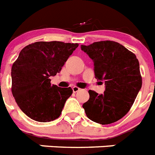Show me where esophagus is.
<instances>
[{
	"label": "esophagus",
	"mask_w": 155,
	"mask_h": 155,
	"mask_svg": "<svg viewBox=\"0 0 155 155\" xmlns=\"http://www.w3.org/2000/svg\"><path fill=\"white\" fill-rule=\"evenodd\" d=\"M72 89H73V92H78V91L80 90V88H79L78 87H76V86L73 87Z\"/></svg>",
	"instance_id": "34e87169"
}]
</instances>
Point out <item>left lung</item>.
Returning <instances> with one entry per match:
<instances>
[{
    "label": "left lung",
    "instance_id": "obj_1",
    "mask_svg": "<svg viewBox=\"0 0 155 155\" xmlns=\"http://www.w3.org/2000/svg\"><path fill=\"white\" fill-rule=\"evenodd\" d=\"M81 48L92 59L96 78L105 84L103 94L88 91L89 100L82 107L94 122H115L129 112L142 87L138 59L126 48L111 41L81 45Z\"/></svg>",
    "mask_w": 155,
    "mask_h": 155
}]
</instances>
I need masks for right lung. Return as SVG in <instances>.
I'll use <instances>...</instances> for the list:
<instances>
[{
	"label": "right lung",
	"mask_w": 155,
	"mask_h": 155,
	"mask_svg": "<svg viewBox=\"0 0 155 155\" xmlns=\"http://www.w3.org/2000/svg\"><path fill=\"white\" fill-rule=\"evenodd\" d=\"M78 44L38 41L21 50L12 67V92L26 115L39 122L58 118L73 90L52 84Z\"/></svg>",
	"instance_id": "right-lung-1"
}]
</instances>
